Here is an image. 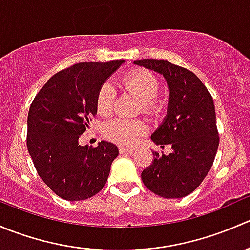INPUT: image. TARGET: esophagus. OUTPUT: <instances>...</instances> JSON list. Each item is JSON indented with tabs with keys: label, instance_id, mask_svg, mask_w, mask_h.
<instances>
[{
	"label": "esophagus",
	"instance_id": "obj_1",
	"mask_svg": "<svg viewBox=\"0 0 250 250\" xmlns=\"http://www.w3.org/2000/svg\"><path fill=\"white\" fill-rule=\"evenodd\" d=\"M118 151H120V153H130L133 152V147H128V146H118Z\"/></svg>",
	"mask_w": 250,
	"mask_h": 250
}]
</instances>
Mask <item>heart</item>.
Returning <instances> with one entry per match:
<instances>
[{"label": "heart", "mask_w": 250, "mask_h": 250, "mask_svg": "<svg viewBox=\"0 0 250 250\" xmlns=\"http://www.w3.org/2000/svg\"><path fill=\"white\" fill-rule=\"evenodd\" d=\"M122 83L127 92L134 95L141 103L143 112L155 115L162 109V104L157 99L161 89L158 77L153 72L145 69H134L127 72L122 78ZM116 90L109 82L103 83L95 97V109L102 116L112 112L115 106ZM147 130L146 123L141 120H127L118 117L111 120L104 127V135L118 145H134Z\"/></svg>", "instance_id": "heart-1"}]
</instances>
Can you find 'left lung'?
I'll list each match as a JSON object with an SVG mask.
<instances>
[{"label": "left lung", "mask_w": 250, "mask_h": 250, "mask_svg": "<svg viewBox=\"0 0 250 250\" xmlns=\"http://www.w3.org/2000/svg\"><path fill=\"white\" fill-rule=\"evenodd\" d=\"M134 64L162 74L170 89L165 122L151 139L172 152L152 151L141 173L146 188L163 198H181L196 190L213 166L219 146L215 107L210 93L192 71L168 60L141 59Z\"/></svg>", "instance_id": "left-lung-1"}]
</instances>
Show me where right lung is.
Returning a JSON list of instances; mask_svg holds the SVG:
<instances>
[{
  "instance_id": "add662e5",
  "label": "right lung",
  "mask_w": 250,
  "mask_h": 250,
  "mask_svg": "<svg viewBox=\"0 0 250 250\" xmlns=\"http://www.w3.org/2000/svg\"><path fill=\"white\" fill-rule=\"evenodd\" d=\"M123 62H78L60 70L32 100L27 150L40 178L64 200H87L106 184L118 148L109 141L83 147L78 139L97 113L98 89Z\"/></svg>"
}]
</instances>
